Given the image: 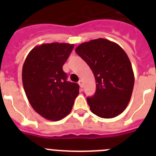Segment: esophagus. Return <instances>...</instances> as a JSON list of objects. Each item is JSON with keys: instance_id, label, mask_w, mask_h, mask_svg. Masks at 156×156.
Segmentation results:
<instances>
[{"instance_id": "obj_1", "label": "esophagus", "mask_w": 156, "mask_h": 156, "mask_svg": "<svg viewBox=\"0 0 156 156\" xmlns=\"http://www.w3.org/2000/svg\"><path fill=\"white\" fill-rule=\"evenodd\" d=\"M78 83H79V85L80 87H83V81L82 80H80L79 82H78Z\"/></svg>"}]
</instances>
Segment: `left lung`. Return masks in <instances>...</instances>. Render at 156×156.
Instances as JSON below:
<instances>
[{
	"instance_id": "left-lung-1",
	"label": "left lung",
	"mask_w": 156,
	"mask_h": 156,
	"mask_svg": "<svg viewBox=\"0 0 156 156\" xmlns=\"http://www.w3.org/2000/svg\"><path fill=\"white\" fill-rule=\"evenodd\" d=\"M75 51L90 66L96 81V92L87 98L90 111L110 119L126 108L131 98L134 75L124 50L104 38L82 43Z\"/></svg>"
}]
</instances>
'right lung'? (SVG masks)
<instances>
[{
  "mask_svg": "<svg viewBox=\"0 0 156 156\" xmlns=\"http://www.w3.org/2000/svg\"><path fill=\"white\" fill-rule=\"evenodd\" d=\"M74 44L54 42L36 46L23 66V84L29 102L41 116L58 121L69 115L79 85L68 82L62 66Z\"/></svg>",
  "mask_w": 156,
  "mask_h": 156,
  "instance_id": "add662e5",
  "label": "right lung"
}]
</instances>
